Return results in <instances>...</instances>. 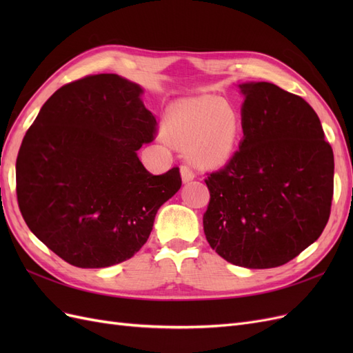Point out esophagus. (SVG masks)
Segmentation results:
<instances>
[{
	"label": "esophagus",
	"instance_id": "34e87169",
	"mask_svg": "<svg viewBox=\"0 0 353 353\" xmlns=\"http://www.w3.org/2000/svg\"><path fill=\"white\" fill-rule=\"evenodd\" d=\"M181 178H183L184 183H190V181L194 179V172L188 165L181 166Z\"/></svg>",
	"mask_w": 353,
	"mask_h": 353
}]
</instances>
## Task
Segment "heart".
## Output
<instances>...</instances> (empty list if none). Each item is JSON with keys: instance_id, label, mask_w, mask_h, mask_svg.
Segmentation results:
<instances>
[{"instance_id": "1", "label": "heart", "mask_w": 353, "mask_h": 353, "mask_svg": "<svg viewBox=\"0 0 353 353\" xmlns=\"http://www.w3.org/2000/svg\"><path fill=\"white\" fill-rule=\"evenodd\" d=\"M239 130L237 112L213 95L179 100L165 116L166 135L176 144H187L190 157L208 168L228 163L236 150Z\"/></svg>"}]
</instances>
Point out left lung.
Wrapping results in <instances>:
<instances>
[{
    "mask_svg": "<svg viewBox=\"0 0 353 353\" xmlns=\"http://www.w3.org/2000/svg\"><path fill=\"white\" fill-rule=\"evenodd\" d=\"M243 140L205 183L210 248L250 270L292 261L324 231L334 187L333 148L315 110L270 82L239 85Z\"/></svg>",
    "mask_w": 353,
    "mask_h": 353,
    "instance_id": "1",
    "label": "left lung"
}]
</instances>
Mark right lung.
<instances>
[{"label": "right lung", "mask_w": 353, "mask_h": 353, "mask_svg": "<svg viewBox=\"0 0 353 353\" xmlns=\"http://www.w3.org/2000/svg\"><path fill=\"white\" fill-rule=\"evenodd\" d=\"M143 88L114 73L57 90L28 130L16 191L29 230L63 261L105 268L140 250L179 169L152 175L137 152L156 134Z\"/></svg>", "instance_id": "add662e5"}]
</instances>
